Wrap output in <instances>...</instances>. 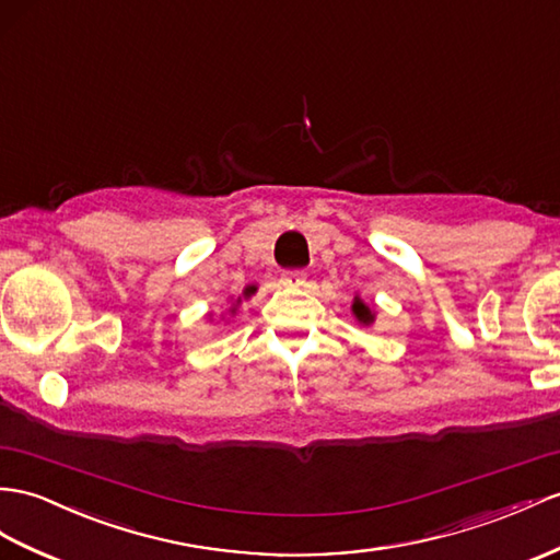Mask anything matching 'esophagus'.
Listing matches in <instances>:
<instances>
[{"label":"esophagus","mask_w":560,"mask_h":560,"mask_svg":"<svg viewBox=\"0 0 560 560\" xmlns=\"http://www.w3.org/2000/svg\"><path fill=\"white\" fill-rule=\"evenodd\" d=\"M280 282L284 284V288H304V284H306V272L304 270H288V272H282Z\"/></svg>","instance_id":"esophagus-1"}]
</instances>
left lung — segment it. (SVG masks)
Returning <instances> with one entry per match:
<instances>
[{
	"mask_svg": "<svg viewBox=\"0 0 560 560\" xmlns=\"http://www.w3.org/2000/svg\"><path fill=\"white\" fill-rule=\"evenodd\" d=\"M351 311H353V316H357V320H359V323H363V325H371V323L375 320V313H373L371 308H368V306L361 302L359 296L353 299Z\"/></svg>",
	"mask_w": 560,
	"mask_h": 560,
	"instance_id": "8db88e82",
	"label": "left lung"
}]
</instances>
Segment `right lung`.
<instances>
[{
  "instance_id": "1",
  "label": "right lung",
  "mask_w": 560,
  "mask_h": 560,
  "mask_svg": "<svg viewBox=\"0 0 560 560\" xmlns=\"http://www.w3.org/2000/svg\"><path fill=\"white\" fill-rule=\"evenodd\" d=\"M256 292V288H247V290H244V296H252ZM237 304H240V299H237ZM235 311V308H233Z\"/></svg>"
}]
</instances>
